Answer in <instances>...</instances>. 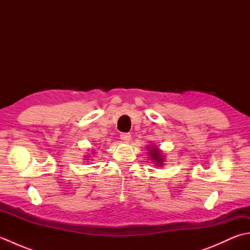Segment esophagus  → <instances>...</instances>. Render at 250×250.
<instances>
[{
	"label": "esophagus",
	"instance_id": "34e87169",
	"mask_svg": "<svg viewBox=\"0 0 250 250\" xmlns=\"http://www.w3.org/2000/svg\"><path fill=\"white\" fill-rule=\"evenodd\" d=\"M120 139H121L122 142L129 143L131 141V134L130 133H121Z\"/></svg>",
	"mask_w": 250,
	"mask_h": 250
}]
</instances>
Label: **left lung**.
<instances>
[{
	"label": "left lung",
	"instance_id": "obj_1",
	"mask_svg": "<svg viewBox=\"0 0 250 250\" xmlns=\"http://www.w3.org/2000/svg\"><path fill=\"white\" fill-rule=\"evenodd\" d=\"M148 156H149L150 160L155 164V167H162L166 162V155L162 152V150L156 145H148L147 146Z\"/></svg>",
	"mask_w": 250,
	"mask_h": 250
}]
</instances>
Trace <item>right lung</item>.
Listing matches in <instances>:
<instances>
[{"instance_id": "add662e5", "label": "right lung", "mask_w": 250, "mask_h": 250, "mask_svg": "<svg viewBox=\"0 0 250 250\" xmlns=\"http://www.w3.org/2000/svg\"><path fill=\"white\" fill-rule=\"evenodd\" d=\"M93 153H94V151H92ZM90 157H91V156H89V155H86V156H84V158H86V159H84V161H86V162H88V160H89V158Z\"/></svg>"}]
</instances>
